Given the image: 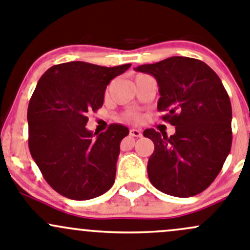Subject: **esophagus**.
Returning <instances> with one entry per match:
<instances>
[{
    "mask_svg": "<svg viewBox=\"0 0 250 250\" xmlns=\"http://www.w3.org/2000/svg\"><path fill=\"white\" fill-rule=\"evenodd\" d=\"M129 134L132 135V137H135V138H140L141 135H143V133H141L139 129H135V128H132V129L129 130Z\"/></svg>",
    "mask_w": 250,
    "mask_h": 250,
    "instance_id": "1",
    "label": "esophagus"
}]
</instances>
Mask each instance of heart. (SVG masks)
Instances as JSON below:
<instances>
[{"label": "heart", "mask_w": 250, "mask_h": 250, "mask_svg": "<svg viewBox=\"0 0 250 250\" xmlns=\"http://www.w3.org/2000/svg\"><path fill=\"white\" fill-rule=\"evenodd\" d=\"M127 118H128V120H130V121H134V122H138V121H139L141 118V116L138 112H129V113H128Z\"/></svg>", "instance_id": "heart-1"}]
</instances>
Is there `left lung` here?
I'll list each match as a JSON object with an SVG mask.
<instances>
[{"instance_id": "obj_1", "label": "left lung", "mask_w": 250, "mask_h": 250, "mask_svg": "<svg viewBox=\"0 0 250 250\" xmlns=\"http://www.w3.org/2000/svg\"><path fill=\"white\" fill-rule=\"evenodd\" d=\"M135 71L156 78L158 111L175 127L170 137L144 130L155 150L147 162L151 184L161 192L191 197L206 190L218 176L232 144V109L218 75L198 59L172 57Z\"/></svg>"}]
</instances>
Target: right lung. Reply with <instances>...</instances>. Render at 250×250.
I'll return each instance as SVG.
<instances>
[{"mask_svg": "<svg viewBox=\"0 0 250 250\" xmlns=\"http://www.w3.org/2000/svg\"><path fill=\"white\" fill-rule=\"evenodd\" d=\"M129 67L70 62L40 78L27 107L29 148L43 178L62 196L90 200L115 183L120 144L129 129L113 123L93 134L85 125L87 113L104 104L110 81Z\"/></svg>", "mask_w": 250, "mask_h": 250, "instance_id": "add662e5", "label": "right lung"}]
</instances>
